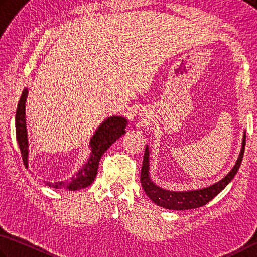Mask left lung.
<instances>
[{
	"mask_svg": "<svg viewBox=\"0 0 257 257\" xmlns=\"http://www.w3.org/2000/svg\"><path fill=\"white\" fill-rule=\"evenodd\" d=\"M246 145V132H244L241 143V150L239 157L236 161L233 168L224 176L221 181L210 185L208 187L200 188V190H192V191H182V192H174L164 190L151 181L150 178V151L149 147H146L145 156H143V164L141 168V185L145 190L146 194L150 197L151 201H154L157 205L163 206L165 209L169 210H190L196 209L200 206H203L206 203L217 196L229 183L235 177L238 169L240 167L242 155L245 151Z\"/></svg>",
	"mask_w": 257,
	"mask_h": 257,
	"instance_id": "left-lung-1",
	"label": "left lung"
}]
</instances>
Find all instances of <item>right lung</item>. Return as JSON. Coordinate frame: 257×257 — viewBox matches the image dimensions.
Returning a JSON list of instances; mask_svg holds the SVG:
<instances>
[{
    "label": "right lung",
    "instance_id": "right-lung-1",
    "mask_svg": "<svg viewBox=\"0 0 257 257\" xmlns=\"http://www.w3.org/2000/svg\"><path fill=\"white\" fill-rule=\"evenodd\" d=\"M28 96V88H25L21 93L20 100L18 102L16 112V134L17 141L19 145L22 160L26 167H28L29 158V141L28 133H27L26 124V101ZM127 126V119L121 116H110L106 118L99 125L93 136L90 139L89 147L91 149V154L87 163L74 176L66 181H61L56 183L47 182V185L54 188H65L69 191H78L81 188L88 187L92 184L97 176L99 161L108 148L114 143L117 139H119L125 134V128Z\"/></svg>",
    "mask_w": 257,
    "mask_h": 257
}]
</instances>
